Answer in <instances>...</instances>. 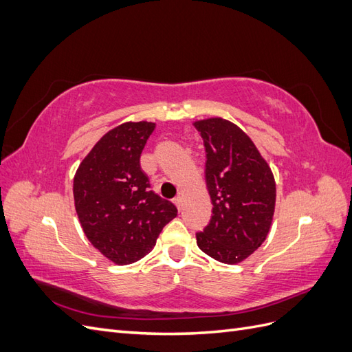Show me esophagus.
Returning a JSON list of instances; mask_svg holds the SVG:
<instances>
[{
	"label": "esophagus",
	"instance_id": "esophagus-1",
	"mask_svg": "<svg viewBox=\"0 0 352 352\" xmlns=\"http://www.w3.org/2000/svg\"><path fill=\"white\" fill-rule=\"evenodd\" d=\"M173 202H175V206L177 207V210L182 211V197H176V198L173 199Z\"/></svg>",
	"mask_w": 352,
	"mask_h": 352
}]
</instances>
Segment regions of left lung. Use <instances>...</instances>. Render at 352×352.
Wrapping results in <instances>:
<instances>
[{"label": "left lung", "mask_w": 352, "mask_h": 352, "mask_svg": "<svg viewBox=\"0 0 352 352\" xmlns=\"http://www.w3.org/2000/svg\"><path fill=\"white\" fill-rule=\"evenodd\" d=\"M204 141L212 216L197 233L201 251L220 263L243 261L270 230L276 184L257 146L236 124L214 117L195 122Z\"/></svg>", "instance_id": "obj_1"}]
</instances>
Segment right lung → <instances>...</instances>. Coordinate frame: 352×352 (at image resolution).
Returning a JSON list of instances; mask_svg holds the SVG:
<instances>
[{
	"label": "right lung",
	"mask_w": 352,
	"mask_h": 352,
	"mask_svg": "<svg viewBox=\"0 0 352 352\" xmlns=\"http://www.w3.org/2000/svg\"><path fill=\"white\" fill-rule=\"evenodd\" d=\"M155 124L127 122L114 127L83 158L73 180L74 207L89 242L116 264L150 252L177 208L150 189L141 154Z\"/></svg>",
	"instance_id": "1"
}]
</instances>
